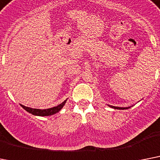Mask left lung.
<instances>
[{"instance_id":"1","label":"left lung","mask_w":160,"mask_h":160,"mask_svg":"<svg viewBox=\"0 0 160 160\" xmlns=\"http://www.w3.org/2000/svg\"><path fill=\"white\" fill-rule=\"evenodd\" d=\"M109 107H111L112 108H114V109H119V110H124V109H128L131 107H127V108H121V107H115V106H111L109 105Z\"/></svg>"}]
</instances>
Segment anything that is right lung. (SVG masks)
I'll list each match as a JSON object with an SVG mask.
<instances>
[{
    "mask_svg": "<svg viewBox=\"0 0 160 160\" xmlns=\"http://www.w3.org/2000/svg\"><path fill=\"white\" fill-rule=\"evenodd\" d=\"M67 99L62 102L61 104L56 106V107L51 108H48V109H38V108H28L24 106V105H21V107L24 108V110L29 112V113L33 114L34 116H40V117H46V116H51V115H53V114L57 113L59 111H61L63 106L65 105V103L67 102Z\"/></svg>",
    "mask_w": 160,
    "mask_h": 160,
    "instance_id": "right-lung-1",
    "label": "right lung"
}]
</instances>
